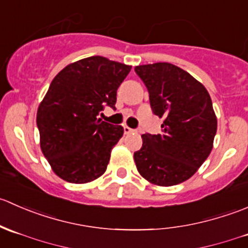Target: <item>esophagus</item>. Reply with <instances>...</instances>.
I'll return each instance as SVG.
<instances>
[{
    "label": "esophagus",
    "instance_id": "esophagus-1",
    "mask_svg": "<svg viewBox=\"0 0 248 248\" xmlns=\"http://www.w3.org/2000/svg\"><path fill=\"white\" fill-rule=\"evenodd\" d=\"M124 134H129V133H132V132H134V129L129 128L128 126H124Z\"/></svg>",
    "mask_w": 248,
    "mask_h": 248
}]
</instances>
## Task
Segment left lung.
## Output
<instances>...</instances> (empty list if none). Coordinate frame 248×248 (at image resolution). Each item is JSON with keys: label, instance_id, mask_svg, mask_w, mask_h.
Instances as JSON below:
<instances>
[{"label": "left lung", "instance_id": "left-lung-1", "mask_svg": "<svg viewBox=\"0 0 248 248\" xmlns=\"http://www.w3.org/2000/svg\"><path fill=\"white\" fill-rule=\"evenodd\" d=\"M149 91L152 112L163 117L159 134H142L134 152L138 171L158 186L192 176L209 157L217 131L209 92L184 69L167 62L134 68Z\"/></svg>", "mask_w": 248, "mask_h": 248}]
</instances>
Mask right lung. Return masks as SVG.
I'll return each mask as SVG.
<instances>
[{
  "label": "right lung",
  "instance_id": "obj_1",
  "mask_svg": "<svg viewBox=\"0 0 248 248\" xmlns=\"http://www.w3.org/2000/svg\"><path fill=\"white\" fill-rule=\"evenodd\" d=\"M132 67L91 56L64 67L37 111L41 149L52 170L72 184L93 181L107 170L124 127L98 119L115 109L117 89Z\"/></svg>",
  "mask_w": 248,
  "mask_h": 248
}]
</instances>
